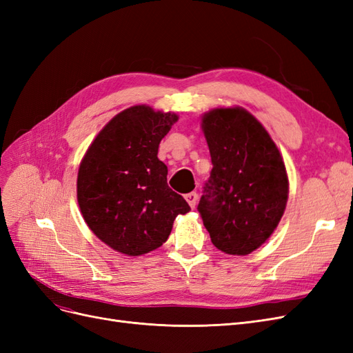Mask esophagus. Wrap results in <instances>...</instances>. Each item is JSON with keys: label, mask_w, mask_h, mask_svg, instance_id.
Masks as SVG:
<instances>
[{"label": "esophagus", "mask_w": 353, "mask_h": 353, "mask_svg": "<svg viewBox=\"0 0 353 353\" xmlns=\"http://www.w3.org/2000/svg\"><path fill=\"white\" fill-rule=\"evenodd\" d=\"M197 197H199V196H197L196 191H191V193L185 194V200L188 201V205H190V208H191V209H194V208H196Z\"/></svg>", "instance_id": "1"}]
</instances>
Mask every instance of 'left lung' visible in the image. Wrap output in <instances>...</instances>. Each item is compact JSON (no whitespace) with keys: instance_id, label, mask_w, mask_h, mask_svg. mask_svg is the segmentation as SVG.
<instances>
[{"instance_id":"left-lung-1","label":"left lung","mask_w":353,"mask_h":353,"mask_svg":"<svg viewBox=\"0 0 353 353\" xmlns=\"http://www.w3.org/2000/svg\"><path fill=\"white\" fill-rule=\"evenodd\" d=\"M212 170L197 210L215 248L244 256L270 239L283 216L288 179L265 128L244 109L203 116Z\"/></svg>"}]
</instances>
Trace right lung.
Segmentation results:
<instances>
[{"instance_id":"right-lung-1","label":"right lung","mask_w":353,"mask_h":353,"mask_svg":"<svg viewBox=\"0 0 353 353\" xmlns=\"http://www.w3.org/2000/svg\"><path fill=\"white\" fill-rule=\"evenodd\" d=\"M178 121L174 113L134 105L105 125L83 156L78 203L85 222L101 241L128 256L162 245L178 215L190 210L168 187L159 144Z\"/></svg>"}]
</instances>
